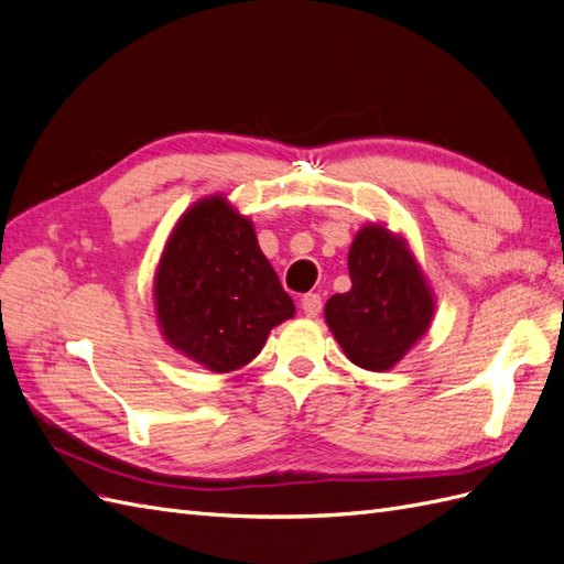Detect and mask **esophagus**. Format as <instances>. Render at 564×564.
Returning a JSON list of instances; mask_svg holds the SVG:
<instances>
[{"mask_svg":"<svg viewBox=\"0 0 564 564\" xmlns=\"http://www.w3.org/2000/svg\"><path fill=\"white\" fill-rule=\"evenodd\" d=\"M321 308H323L321 294H304V299H301V311H304L308 318H315V315L321 313Z\"/></svg>","mask_w":564,"mask_h":564,"instance_id":"obj_1","label":"esophagus"}]
</instances>
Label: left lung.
<instances>
[{"label":"left lung","mask_w":564,"mask_h":564,"mask_svg":"<svg viewBox=\"0 0 564 564\" xmlns=\"http://www.w3.org/2000/svg\"><path fill=\"white\" fill-rule=\"evenodd\" d=\"M349 278L351 290L325 304V321L351 364L388 370L431 327V286L406 241L382 225L354 237Z\"/></svg>","instance_id":"1"}]
</instances>
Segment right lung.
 <instances>
[{
    "instance_id": "add662e5",
    "label": "right lung",
    "mask_w": 564,
    "mask_h": 564,
    "mask_svg": "<svg viewBox=\"0 0 564 564\" xmlns=\"http://www.w3.org/2000/svg\"><path fill=\"white\" fill-rule=\"evenodd\" d=\"M294 311L251 219L225 196L203 198L182 215L155 272L158 323L176 351L229 373L253 361L270 329Z\"/></svg>"
}]
</instances>
